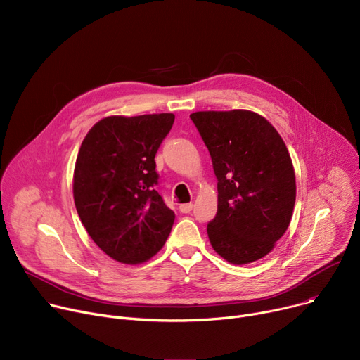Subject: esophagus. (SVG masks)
<instances>
[{
    "mask_svg": "<svg viewBox=\"0 0 360 360\" xmlns=\"http://www.w3.org/2000/svg\"><path fill=\"white\" fill-rule=\"evenodd\" d=\"M179 209H180L181 214H188L190 210L193 209V203H183V205L179 206Z\"/></svg>",
    "mask_w": 360,
    "mask_h": 360,
    "instance_id": "esophagus-1",
    "label": "esophagus"
}]
</instances>
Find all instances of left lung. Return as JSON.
I'll return each mask as SVG.
<instances>
[{
	"label": "left lung",
	"instance_id": "1",
	"mask_svg": "<svg viewBox=\"0 0 360 360\" xmlns=\"http://www.w3.org/2000/svg\"><path fill=\"white\" fill-rule=\"evenodd\" d=\"M212 158L218 212L207 224L214 250L232 264L256 262L289 226L297 183L278 131L250 110L190 115Z\"/></svg>",
	"mask_w": 360,
	"mask_h": 360
}]
</instances>
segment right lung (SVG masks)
Wrapping results in <instances>:
<instances>
[{"label": "right lung", "instance_id": "add662e5", "mask_svg": "<svg viewBox=\"0 0 360 360\" xmlns=\"http://www.w3.org/2000/svg\"><path fill=\"white\" fill-rule=\"evenodd\" d=\"M173 123V113L110 116L81 143L77 212L91 240L120 263L146 262L170 236L176 215L157 192L155 154Z\"/></svg>", "mask_w": 360, "mask_h": 360}]
</instances>
